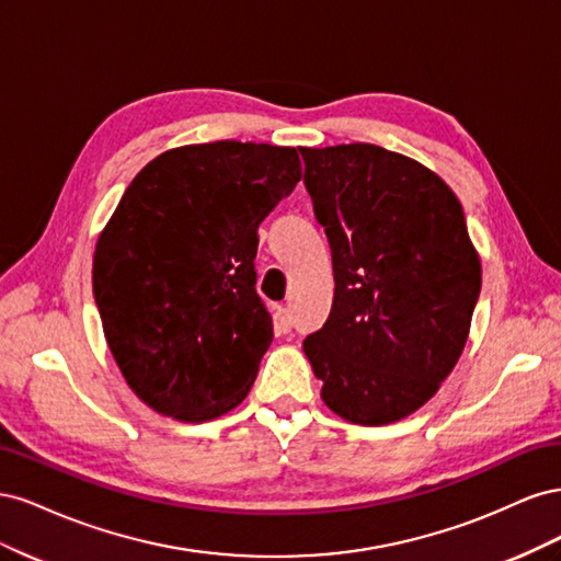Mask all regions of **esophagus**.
Returning a JSON list of instances; mask_svg holds the SVG:
<instances>
[{
    "instance_id": "34e87169",
    "label": "esophagus",
    "mask_w": 561,
    "mask_h": 561,
    "mask_svg": "<svg viewBox=\"0 0 561 561\" xmlns=\"http://www.w3.org/2000/svg\"><path fill=\"white\" fill-rule=\"evenodd\" d=\"M274 325H276V332H290L293 330V316L290 311H287L285 307H278L276 313H274Z\"/></svg>"
}]
</instances>
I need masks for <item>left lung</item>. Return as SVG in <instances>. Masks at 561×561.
<instances>
[{
  "mask_svg": "<svg viewBox=\"0 0 561 561\" xmlns=\"http://www.w3.org/2000/svg\"><path fill=\"white\" fill-rule=\"evenodd\" d=\"M325 227L334 299L304 353L334 414L386 426L426 404L458 363L482 287L456 194L377 145L299 147Z\"/></svg>",
  "mask_w": 561,
  "mask_h": 561,
  "instance_id": "obj_1",
  "label": "left lung"
}]
</instances>
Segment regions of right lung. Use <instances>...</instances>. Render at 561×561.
<instances>
[{"instance_id": "add662e5", "label": "right lung", "mask_w": 561, "mask_h": 561, "mask_svg": "<svg viewBox=\"0 0 561 561\" xmlns=\"http://www.w3.org/2000/svg\"><path fill=\"white\" fill-rule=\"evenodd\" d=\"M301 180L295 147L168 149L100 233L93 297L114 360L151 410L186 423L250 393L274 325L254 283L262 219Z\"/></svg>"}]
</instances>
